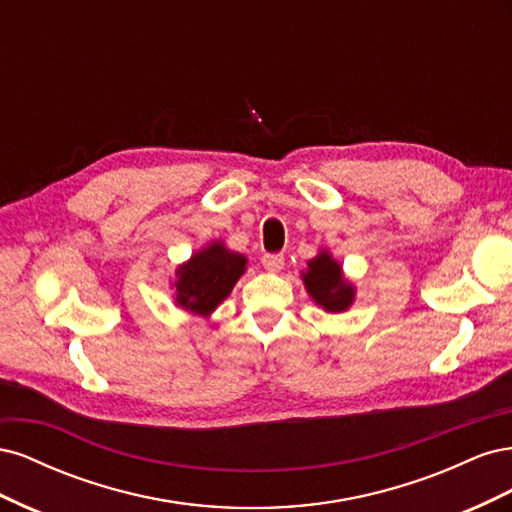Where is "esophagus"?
<instances>
[{"label":"esophagus","instance_id":"34e87169","mask_svg":"<svg viewBox=\"0 0 512 512\" xmlns=\"http://www.w3.org/2000/svg\"><path fill=\"white\" fill-rule=\"evenodd\" d=\"M260 262H262V267L265 269H269V271H280L282 267H284V254H265L260 258Z\"/></svg>","mask_w":512,"mask_h":512}]
</instances>
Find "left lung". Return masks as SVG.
Instances as JSON below:
<instances>
[{
    "label": "left lung",
    "mask_w": 512,
    "mask_h": 512,
    "mask_svg": "<svg viewBox=\"0 0 512 512\" xmlns=\"http://www.w3.org/2000/svg\"><path fill=\"white\" fill-rule=\"evenodd\" d=\"M307 273H303V282L312 299L322 305L327 312H344L354 299V290L344 282L342 267L322 252L314 260H309Z\"/></svg>",
    "instance_id": "left-lung-1"
}]
</instances>
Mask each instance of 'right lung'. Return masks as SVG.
I'll return each instance as SVG.
<instances>
[{
	"instance_id": "add662e5",
	"label": "right lung",
	"mask_w": 512,
	"mask_h": 512,
	"mask_svg": "<svg viewBox=\"0 0 512 512\" xmlns=\"http://www.w3.org/2000/svg\"><path fill=\"white\" fill-rule=\"evenodd\" d=\"M245 258L213 243L198 252L177 271V303L194 314L209 316L245 271Z\"/></svg>"
}]
</instances>
